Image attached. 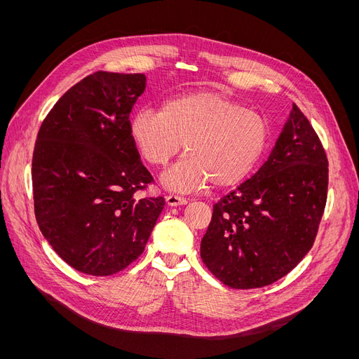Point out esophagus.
<instances>
[{
    "instance_id": "esophagus-1",
    "label": "esophagus",
    "mask_w": 359,
    "mask_h": 359,
    "mask_svg": "<svg viewBox=\"0 0 359 359\" xmlns=\"http://www.w3.org/2000/svg\"><path fill=\"white\" fill-rule=\"evenodd\" d=\"M165 203L168 206H179V205H186L187 201L182 196H177V195H167L165 196Z\"/></svg>"
}]
</instances>
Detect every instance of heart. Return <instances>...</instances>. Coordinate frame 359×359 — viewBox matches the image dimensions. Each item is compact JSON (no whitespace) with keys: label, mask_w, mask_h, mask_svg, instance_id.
<instances>
[{"label":"heart","mask_w":359,"mask_h":359,"mask_svg":"<svg viewBox=\"0 0 359 359\" xmlns=\"http://www.w3.org/2000/svg\"><path fill=\"white\" fill-rule=\"evenodd\" d=\"M129 138L145 163L164 167L182 148L186 156L161 176L170 191L192 192L210 182L230 187L246 179L269 141L268 122L243 104L211 91L168 99L160 110L141 109Z\"/></svg>","instance_id":"b5f03b06"}]
</instances>
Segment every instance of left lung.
Listing matches in <instances>:
<instances>
[{
    "label": "left lung",
    "mask_w": 359,
    "mask_h": 359,
    "mask_svg": "<svg viewBox=\"0 0 359 359\" xmlns=\"http://www.w3.org/2000/svg\"><path fill=\"white\" fill-rule=\"evenodd\" d=\"M327 165L316 130L292 104L265 164L214 205L201 241L205 266L236 290L266 287L291 272L316 240Z\"/></svg>",
    "instance_id": "obj_1"
}]
</instances>
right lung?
Here are the masks:
<instances>
[{
    "mask_svg": "<svg viewBox=\"0 0 359 359\" xmlns=\"http://www.w3.org/2000/svg\"><path fill=\"white\" fill-rule=\"evenodd\" d=\"M144 74L97 71L72 86L42 122L32 160L37 225L68 265L91 276L123 271L144 252L164 198L129 138Z\"/></svg>",
    "mask_w": 359,
    "mask_h": 359,
    "instance_id": "add662e5",
    "label": "right lung"
}]
</instances>
